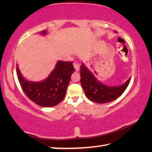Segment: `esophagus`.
<instances>
[{"instance_id":"obj_1","label":"esophagus","mask_w":152,"mask_h":152,"mask_svg":"<svg viewBox=\"0 0 152 152\" xmlns=\"http://www.w3.org/2000/svg\"><path fill=\"white\" fill-rule=\"evenodd\" d=\"M74 68H75L76 71L78 72L80 70V65H79V64L77 62V61H75V62L74 63Z\"/></svg>"}]
</instances>
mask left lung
Wrapping results in <instances>:
<instances>
[{"label":"left lung","mask_w":152,"mask_h":152,"mask_svg":"<svg viewBox=\"0 0 152 152\" xmlns=\"http://www.w3.org/2000/svg\"><path fill=\"white\" fill-rule=\"evenodd\" d=\"M131 78L119 86H107L98 80L83 63L82 62L80 66V83L82 88L86 96L96 103L103 104L115 101L124 92Z\"/></svg>","instance_id":"left-lung-1"}]
</instances>
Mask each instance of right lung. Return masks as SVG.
Wrapping results in <instances>:
<instances>
[{"mask_svg":"<svg viewBox=\"0 0 152 152\" xmlns=\"http://www.w3.org/2000/svg\"><path fill=\"white\" fill-rule=\"evenodd\" d=\"M47 33L42 31L41 34L45 35ZM74 71L72 62L59 60L47 78L35 82L24 78L17 64V77L23 91L31 101L42 107H54L63 101Z\"/></svg>","mask_w":152,"mask_h":152,"instance_id":"add662e5","label":"right lung"}]
</instances>
